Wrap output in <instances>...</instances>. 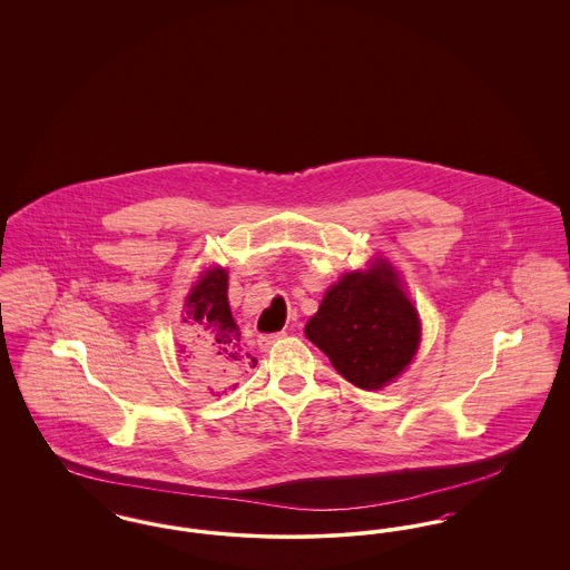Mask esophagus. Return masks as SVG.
<instances>
[{
	"mask_svg": "<svg viewBox=\"0 0 570 570\" xmlns=\"http://www.w3.org/2000/svg\"><path fill=\"white\" fill-rule=\"evenodd\" d=\"M282 337H286V331H279V333H265V335H258V346H261L263 351H267V348H272L275 342H279Z\"/></svg>",
	"mask_w": 570,
	"mask_h": 570,
	"instance_id": "esophagus-1",
	"label": "esophagus"
}]
</instances>
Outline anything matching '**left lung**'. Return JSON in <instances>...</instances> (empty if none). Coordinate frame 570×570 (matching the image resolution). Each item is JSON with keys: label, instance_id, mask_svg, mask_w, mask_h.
I'll use <instances>...</instances> for the list:
<instances>
[{"label": "left lung", "instance_id": "left-lung-1", "mask_svg": "<svg viewBox=\"0 0 570 570\" xmlns=\"http://www.w3.org/2000/svg\"><path fill=\"white\" fill-rule=\"evenodd\" d=\"M305 335L337 374L358 389H382L397 379L419 348L416 309L386 263L348 273L326 291Z\"/></svg>", "mask_w": 570, "mask_h": 570}]
</instances>
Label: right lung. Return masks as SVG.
<instances>
[{
    "instance_id": "obj_1",
    "label": "right lung",
    "mask_w": 570,
    "mask_h": 570,
    "mask_svg": "<svg viewBox=\"0 0 570 570\" xmlns=\"http://www.w3.org/2000/svg\"><path fill=\"white\" fill-rule=\"evenodd\" d=\"M228 275L209 269L191 288L184 314L181 356L212 393H224L256 367L228 307Z\"/></svg>"
}]
</instances>
